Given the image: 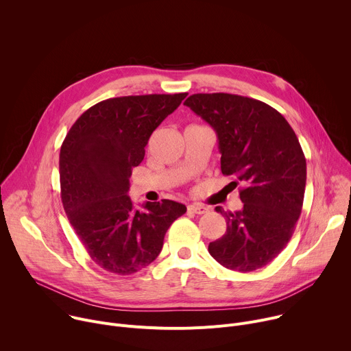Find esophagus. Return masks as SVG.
I'll return each mask as SVG.
<instances>
[{"instance_id": "esophagus-1", "label": "esophagus", "mask_w": 351, "mask_h": 351, "mask_svg": "<svg viewBox=\"0 0 351 351\" xmlns=\"http://www.w3.org/2000/svg\"><path fill=\"white\" fill-rule=\"evenodd\" d=\"M187 211H189V213H193V214L202 215V214H206V213L208 211V208L204 207V206H202V204H190V206L187 207Z\"/></svg>"}]
</instances>
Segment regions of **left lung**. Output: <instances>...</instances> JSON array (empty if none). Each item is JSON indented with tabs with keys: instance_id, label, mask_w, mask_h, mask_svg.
Masks as SVG:
<instances>
[{
	"instance_id": "obj_1",
	"label": "left lung",
	"mask_w": 351,
	"mask_h": 351,
	"mask_svg": "<svg viewBox=\"0 0 351 351\" xmlns=\"http://www.w3.org/2000/svg\"><path fill=\"white\" fill-rule=\"evenodd\" d=\"M184 106L217 132L222 173L244 183L241 211L215 208L226 218V232L208 252L232 271L263 268L286 247L302 214L307 179L302 145L287 121L258 99L199 93Z\"/></svg>"
}]
</instances>
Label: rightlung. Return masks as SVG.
<instances>
[{
	"label": "right lung",
	"instance_id": "right-lung-1",
	"mask_svg": "<svg viewBox=\"0 0 351 351\" xmlns=\"http://www.w3.org/2000/svg\"><path fill=\"white\" fill-rule=\"evenodd\" d=\"M187 93L108 98L83 112L60 153L64 210L90 258L117 275L152 264L164 237L186 207L172 199L136 210L129 191L132 168L145 154L149 136Z\"/></svg>",
	"mask_w": 351,
	"mask_h": 351
}]
</instances>
